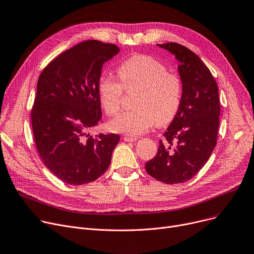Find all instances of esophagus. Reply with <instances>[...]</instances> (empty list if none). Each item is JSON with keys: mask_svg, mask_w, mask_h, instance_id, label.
<instances>
[{"mask_svg": "<svg viewBox=\"0 0 254 254\" xmlns=\"http://www.w3.org/2000/svg\"><path fill=\"white\" fill-rule=\"evenodd\" d=\"M124 140L126 142H136L138 140V138L137 137H131V136H125Z\"/></svg>", "mask_w": 254, "mask_h": 254, "instance_id": "esophagus-1", "label": "esophagus"}]
</instances>
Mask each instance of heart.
<instances>
[{
    "label": "heart",
    "instance_id": "1",
    "mask_svg": "<svg viewBox=\"0 0 254 254\" xmlns=\"http://www.w3.org/2000/svg\"><path fill=\"white\" fill-rule=\"evenodd\" d=\"M117 74L120 81L107 74L99 78L101 105L107 114H116L125 90L137 92L132 100V106L136 108L121 113L110 122L113 131L138 136L156 123L163 126L174 120L183 94L179 75L168 72L164 64L146 55H133L123 61L117 67Z\"/></svg>",
    "mask_w": 254,
    "mask_h": 254
}]
</instances>
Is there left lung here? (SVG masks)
<instances>
[{
  "mask_svg": "<svg viewBox=\"0 0 254 254\" xmlns=\"http://www.w3.org/2000/svg\"><path fill=\"white\" fill-rule=\"evenodd\" d=\"M157 46L178 60L183 94L157 154L146 162V172L162 183L179 184L192 179L209 159L216 145L221 104L214 77L194 52L177 43Z\"/></svg>",
  "mask_w": 254,
  "mask_h": 254,
  "instance_id": "left-lung-1",
  "label": "left lung"
}]
</instances>
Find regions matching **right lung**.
Returning <instances> with one entry per match:
<instances>
[{
  "label": "right lung",
  "instance_id": "1",
  "mask_svg": "<svg viewBox=\"0 0 254 254\" xmlns=\"http://www.w3.org/2000/svg\"><path fill=\"white\" fill-rule=\"evenodd\" d=\"M118 53L114 44L82 42L51 61L39 77L31 110L36 146L48 170L68 185L102 176L120 142L116 133H88L102 117L98 95L102 66Z\"/></svg>",
  "mask_w": 254,
  "mask_h": 254
}]
</instances>
